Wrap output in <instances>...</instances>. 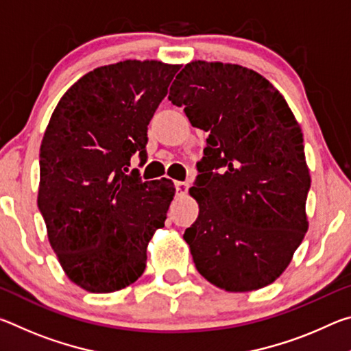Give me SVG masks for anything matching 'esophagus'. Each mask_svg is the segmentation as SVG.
I'll return each instance as SVG.
<instances>
[{
  "label": "esophagus",
  "instance_id": "34e87169",
  "mask_svg": "<svg viewBox=\"0 0 351 351\" xmlns=\"http://www.w3.org/2000/svg\"><path fill=\"white\" fill-rule=\"evenodd\" d=\"M175 187H176V192H178V193L184 195V193H187L189 184L184 182V181H175Z\"/></svg>",
  "mask_w": 351,
  "mask_h": 351
}]
</instances>
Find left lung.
<instances>
[{
  "label": "left lung",
  "instance_id": "8db88e82",
  "mask_svg": "<svg viewBox=\"0 0 351 351\" xmlns=\"http://www.w3.org/2000/svg\"><path fill=\"white\" fill-rule=\"evenodd\" d=\"M169 100L209 133L206 170L190 189L199 213L184 232L195 266L229 293L268 287L308 230L311 178L299 122L272 83L232 63H187Z\"/></svg>",
  "mask_w": 351,
  "mask_h": 351
}]
</instances>
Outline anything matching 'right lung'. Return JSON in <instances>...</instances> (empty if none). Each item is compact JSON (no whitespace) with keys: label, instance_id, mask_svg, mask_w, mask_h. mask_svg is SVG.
Listing matches in <instances>:
<instances>
[{"label":"right lung","instance_id":"obj_1","mask_svg":"<svg viewBox=\"0 0 351 351\" xmlns=\"http://www.w3.org/2000/svg\"><path fill=\"white\" fill-rule=\"evenodd\" d=\"M181 64L125 60L96 68L57 104L40 147L38 209L64 274L90 293L134 283L164 228L175 187L125 175Z\"/></svg>","mask_w":351,"mask_h":351}]
</instances>
